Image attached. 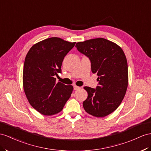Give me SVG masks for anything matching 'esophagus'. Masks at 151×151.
<instances>
[{
    "label": "esophagus",
    "instance_id": "esophagus-1",
    "mask_svg": "<svg viewBox=\"0 0 151 151\" xmlns=\"http://www.w3.org/2000/svg\"><path fill=\"white\" fill-rule=\"evenodd\" d=\"M73 88H74V90L76 91V90L80 89V88L81 87H78V86H73Z\"/></svg>",
    "mask_w": 151,
    "mask_h": 151
}]
</instances>
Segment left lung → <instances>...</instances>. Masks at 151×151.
<instances>
[{
	"instance_id": "1",
	"label": "left lung",
	"mask_w": 151,
	"mask_h": 151,
	"mask_svg": "<svg viewBox=\"0 0 151 151\" xmlns=\"http://www.w3.org/2000/svg\"><path fill=\"white\" fill-rule=\"evenodd\" d=\"M76 47L89 58L92 72L98 76L96 89L83 87L88 94L83 109L94 117H105L117 109L126 94L128 69L125 54L119 45L102 37L78 42Z\"/></svg>"
}]
</instances>
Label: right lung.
<instances>
[{
    "instance_id": "add662e5",
    "label": "right lung",
    "mask_w": 151,
    "mask_h": 151,
    "mask_svg": "<svg viewBox=\"0 0 151 151\" xmlns=\"http://www.w3.org/2000/svg\"><path fill=\"white\" fill-rule=\"evenodd\" d=\"M76 42L57 37L34 44L25 57L23 86L29 103L44 115H55L63 109L73 91L72 86L56 82L64 57Z\"/></svg>"
}]
</instances>
